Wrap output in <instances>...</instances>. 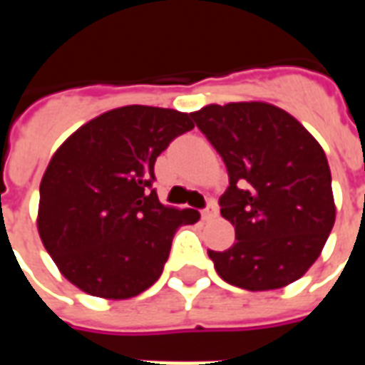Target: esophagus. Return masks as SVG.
<instances>
[{
    "instance_id": "esophagus-1",
    "label": "esophagus",
    "mask_w": 365,
    "mask_h": 365,
    "mask_svg": "<svg viewBox=\"0 0 365 365\" xmlns=\"http://www.w3.org/2000/svg\"><path fill=\"white\" fill-rule=\"evenodd\" d=\"M201 215H203V221H213V219H217V215H219V209H217L215 203H209Z\"/></svg>"
}]
</instances>
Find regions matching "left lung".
<instances>
[{
	"label": "left lung",
	"mask_w": 365,
	"mask_h": 365,
	"mask_svg": "<svg viewBox=\"0 0 365 365\" xmlns=\"http://www.w3.org/2000/svg\"><path fill=\"white\" fill-rule=\"evenodd\" d=\"M191 117L229 172L221 215L237 242L225 252L209 250L217 274L248 291L297 282L321 256L336 219L322 146L293 115L266 101L211 103Z\"/></svg>",
	"instance_id": "obj_1"
}]
</instances>
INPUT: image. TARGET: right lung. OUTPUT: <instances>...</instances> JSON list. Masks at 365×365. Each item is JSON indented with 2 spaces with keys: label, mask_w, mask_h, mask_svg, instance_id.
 Returning <instances> with one entry per match:
<instances>
[{
  "label": "right lung",
  "mask_w": 365,
  "mask_h": 365,
  "mask_svg": "<svg viewBox=\"0 0 365 365\" xmlns=\"http://www.w3.org/2000/svg\"><path fill=\"white\" fill-rule=\"evenodd\" d=\"M193 127L191 113L125 105L88 120L52 154L36 229L78 289L120 301L162 275L175 230L199 213L160 203L150 190L154 162Z\"/></svg>",
  "instance_id": "obj_1"
}]
</instances>
